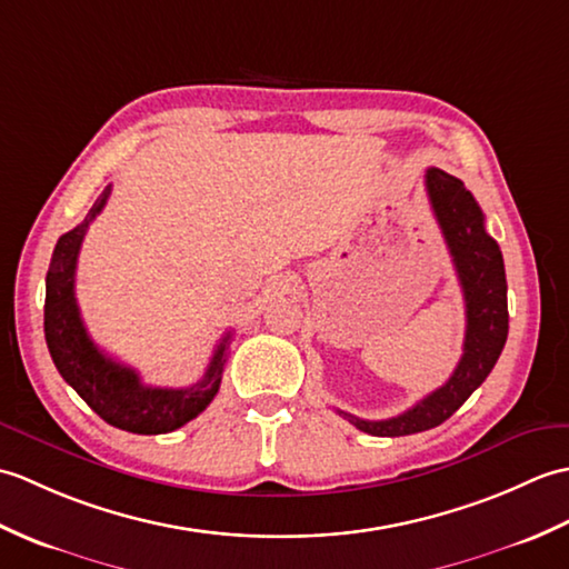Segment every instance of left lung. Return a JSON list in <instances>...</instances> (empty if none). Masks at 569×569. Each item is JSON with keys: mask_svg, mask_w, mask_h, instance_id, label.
Returning <instances> with one entry per match:
<instances>
[{"mask_svg": "<svg viewBox=\"0 0 569 569\" xmlns=\"http://www.w3.org/2000/svg\"><path fill=\"white\" fill-rule=\"evenodd\" d=\"M426 188L465 293L467 332L462 359L438 391L396 418L365 420L337 408V413L355 428L377 438H401L438 428L485 383L509 337L503 257L497 241L487 234L481 208L462 180L440 168H428Z\"/></svg>", "mask_w": 569, "mask_h": 569, "instance_id": "obj_1", "label": "left lung"}]
</instances>
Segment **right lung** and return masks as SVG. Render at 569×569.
I'll return each instance as SVG.
<instances>
[{"instance_id":"obj_1","label":"right lung","mask_w":569,"mask_h":569,"mask_svg":"<svg viewBox=\"0 0 569 569\" xmlns=\"http://www.w3.org/2000/svg\"><path fill=\"white\" fill-rule=\"evenodd\" d=\"M112 186L94 200L88 217L58 239L51 266L46 273V306L43 332L48 352L78 396L110 426L137 435L173 432L188 420L198 418L220 391L229 337L224 335L217 345L204 377L190 389H156L141 383L137 369L104 355L92 342L88 328L82 325L76 300V269L78 253L90 222L104 208Z\"/></svg>"}]
</instances>
